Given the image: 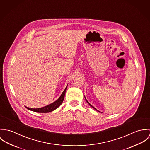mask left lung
I'll return each mask as SVG.
<instances>
[{
	"mask_svg": "<svg viewBox=\"0 0 150 150\" xmlns=\"http://www.w3.org/2000/svg\"><path fill=\"white\" fill-rule=\"evenodd\" d=\"M84 98H85V97H84ZM85 99H86V98H85ZM86 102H87V103H88L89 104V105H90V106H91V107H92L93 108H94V109L95 110H96L97 111H98V112H100V111H98V110H97V109H96V108H94V106H92V105H91V104H90V103H89V102H88V101L87 100H86Z\"/></svg>",
	"mask_w": 150,
	"mask_h": 150,
	"instance_id": "obj_1",
	"label": "left lung"
}]
</instances>
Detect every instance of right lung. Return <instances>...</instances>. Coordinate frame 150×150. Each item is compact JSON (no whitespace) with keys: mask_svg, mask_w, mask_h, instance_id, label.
<instances>
[{"mask_svg":"<svg viewBox=\"0 0 150 150\" xmlns=\"http://www.w3.org/2000/svg\"><path fill=\"white\" fill-rule=\"evenodd\" d=\"M67 87H66L65 90L62 93L60 97L59 98V99L56 100V101H54V102L50 103V105H48L46 106L40 108H37V109L30 108H28V107H26V106H25V107L30 110L33 111L35 112H37V113H49V112L53 111L54 110H55L56 109L59 108L62 105L63 100L64 99V96H65V93H66V89H67Z\"/></svg>","mask_w":150,"mask_h":150,"instance_id":"1","label":"right lung"}]
</instances>
